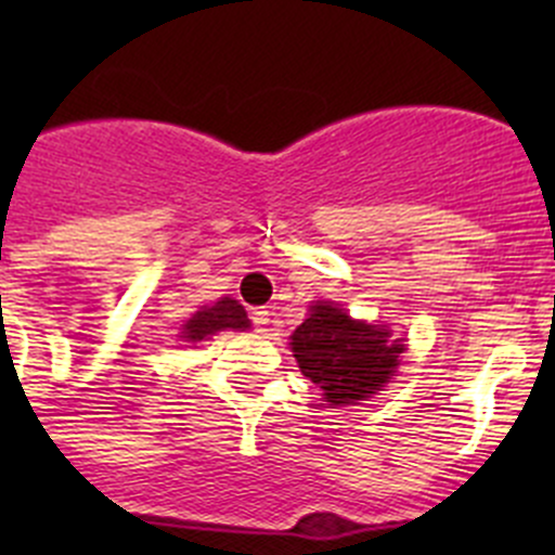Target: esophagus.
Segmentation results:
<instances>
[{
	"label": "esophagus",
	"instance_id": "obj_1",
	"mask_svg": "<svg viewBox=\"0 0 555 555\" xmlns=\"http://www.w3.org/2000/svg\"><path fill=\"white\" fill-rule=\"evenodd\" d=\"M251 324H255L257 333H268V324H271V313L266 309H255L251 311Z\"/></svg>",
	"mask_w": 555,
	"mask_h": 555
}]
</instances>
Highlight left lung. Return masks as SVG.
<instances>
[{
	"instance_id": "1",
	"label": "left lung",
	"mask_w": 555,
	"mask_h": 555,
	"mask_svg": "<svg viewBox=\"0 0 555 555\" xmlns=\"http://www.w3.org/2000/svg\"><path fill=\"white\" fill-rule=\"evenodd\" d=\"M300 373L322 389L330 405H357L378 395L405 354L386 324L351 319L330 300H317L309 319L289 335Z\"/></svg>"
}]
</instances>
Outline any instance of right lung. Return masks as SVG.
I'll use <instances>...</instances> for the list:
<instances>
[{
    "label": "right lung",
    "instance_id": "right-lung-1",
    "mask_svg": "<svg viewBox=\"0 0 555 555\" xmlns=\"http://www.w3.org/2000/svg\"><path fill=\"white\" fill-rule=\"evenodd\" d=\"M246 327H249V319H246L244 306L233 298H220L215 306H204L201 311H195L193 317L182 324V335H179V338L190 340V344H198V340H206L209 335L220 333V330Z\"/></svg>",
    "mask_w": 555,
    "mask_h": 555
}]
</instances>
